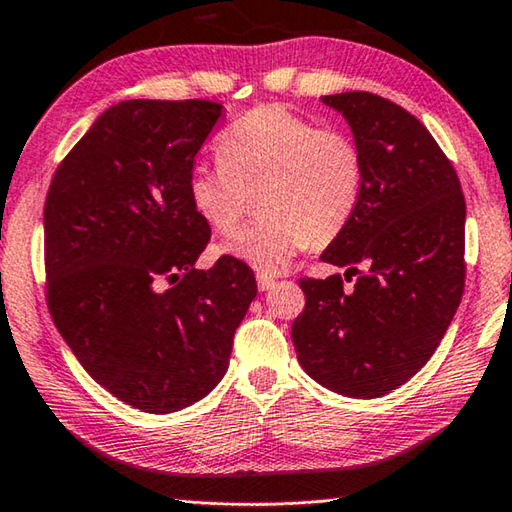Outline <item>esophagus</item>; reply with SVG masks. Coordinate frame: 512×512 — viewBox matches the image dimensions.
I'll return each mask as SVG.
<instances>
[{"mask_svg": "<svg viewBox=\"0 0 512 512\" xmlns=\"http://www.w3.org/2000/svg\"><path fill=\"white\" fill-rule=\"evenodd\" d=\"M275 284V280L271 275H266V273H257V287H259V291H268Z\"/></svg>", "mask_w": 512, "mask_h": 512, "instance_id": "1", "label": "esophagus"}]
</instances>
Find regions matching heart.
<instances>
[{
  "instance_id": "obj_1",
  "label": "heart",
  "mask_w": 512,
  "mask_h": 512,
  "mask_svg": "<svg viewBox=\"0 0 512 512\" xmlns=\"http://www.w3.org/2000/svg\"><path fill=\"white\" fill-rule=\"evenodd\" d=\"M216 162L189 171V203L230 237L255 196L262 219L221 253L264 273L284 271L307 246L334 241L361 196L363 160L352 137L282 106H257L232 121L216 140Z\"/></svg>"
}]
</instances>
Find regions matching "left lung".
<instances>
[{
	"label": "left lung",
	"instance_id": "1",
	"mask_svg": "<svg viewBox=\"0 0 512 512\" xmlns=\"http://www.w3.org/2000/svg\"><path fill=\"white\" fill-rule=\"evenodd\" d=\"M352 128L363 160L359 203L320 259L345 266L302 277L305 311L291 339L302 370L329 391L372 400L409 381L436 352L465 287L461 183L411 112L370 92L320 97Z\"/></svg>",
	"mask_w": 512,
	"mask_h": 512
}]
</instances>
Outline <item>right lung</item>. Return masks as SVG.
Masks as SVG:
<instances>
[{
	"label": "right lung",
	"mask_w": 512,
	"mask_h": 512,
	"mask_svg": "<svg viewBox=\"0 0 512 512\" xmlns=\"http://www.w3.org/2000/svg\"><path fill=\"white\" fill-rule=\"evenodd\" d=\"M221 112L203 99L121 101L47 192L49 314L88 375L146 413L180 411L219 384L257 296L239 259L194 268L210 225L187 176Z\"/></svg>",
	"instance_id": "obj_1"
}]
</instances>
